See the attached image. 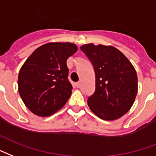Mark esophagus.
<instances>
[{"label":"esophagus","mask_w":156,"mask_h":156,"mask_svg":"<svg viewBox=\"0 0 156 156\" xmlns=\"http://www.w3.org/2000/svg\"><path fill=\"white\" fill-rule=\"evenodd\" d=\"M76 86L77 88H80V87L81 86V82H80V81H79V82L76 83Z\"/></svg>","instance_id":"esophagus-1"}]
</instances>
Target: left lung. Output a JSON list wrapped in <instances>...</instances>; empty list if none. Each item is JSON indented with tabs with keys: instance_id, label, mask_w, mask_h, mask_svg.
Returning <instances> with one entry per match:
<instances>
[{
	"instance_id": "obj_1",
	"label": "left lung",
	"mask_w": 156,
	"mask_h": 156,
	"mask_svg": "<svg viewBox=\"0 0 156 156\" xmlns=\"http://www.w3.org/2000/svg\"><path fill=\"white\" fill-rule=\"evenodd\" d=\"M80 49L94 66L95 93L87 104L94 114L105 120L120 119L130 110L138 91L135 67L128 58L112 45L92 43Z\"/></svg>"
}]
</instances>
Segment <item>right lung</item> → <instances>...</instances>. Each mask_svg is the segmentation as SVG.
Returning a JSON list of instances; mask_svg holds the SVG:
<instances>
[{
	"instance_id": "1",
	"label": "right lung",
	"mask_w": 156,
	"mask_h": 156,
	"mask_svg": "<svg viewBox=\"0 0 156 156\" xmlns=\"http://www.w3.org/2000/svg\"><path fill=\"white\" fill-rule=\"evenodd\" d=\"M78 47L70 42H51L35 50L21 66L18 90L29 110L38 116H50L64 106L72 86L66 61Z\"/></svg>"
}]
</instances>
